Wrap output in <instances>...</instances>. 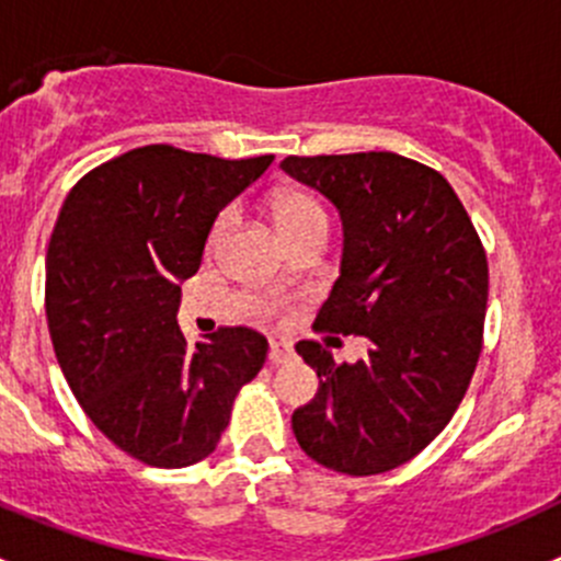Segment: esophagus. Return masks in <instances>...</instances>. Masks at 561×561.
Instances as JSON below:
<instances>
[{
	"mask_svg": "<svg viewBox=\"0 0 561 561\" xmlns=\"http://www.w3.org/2000/svg\"><path fill=\"white\" fill-rule=\"evenodd\" d=\"M293 358V347L287 342H271L268 347V360L271 364H287V360Z\"/></svg>",
	"mask_w": 561,
	"mask_h": 561,
	"instance_id": "esophagus-1",
	"label": "esophagus"
}]
</instances>
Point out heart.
Masks as SVG:
<instances>
[{"mask_svg":"<svg viewBox=\"0 0 561 561\" xmlns=\"http://www.w3.org/2000/svg\"><path fill=\"white\" fill-rule=\"evenodd\" d=\"M271 211H274V222L285 239L287 236L298 233V230L312 228V225H328L325 208L320 206V201H317V197H312L309 192H304V190L279 192V195L274 197V203H271ZM225 225H228V219L219 217L217 225H214L208 244L211 247L217 244L219 236H222V230H225Z\"/></svg>","mask_w":561,"mask_h":561,"instance_id":"heart-1","label":"heart"}]
</instances>
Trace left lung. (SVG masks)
I'll list each match as a JSON object with an SVG mask.
<instances>
[{
  "label": "left lung",
  "instance_id": "8db88e82",
  "mask_svg": "<svg viewBox=\"0 0 561 561\" xmlns=\"http://www.w3.org/2000/svg\"><path fill=\"white\" fill-rule=\"evenodd\" d=\"M279 168L342 219L339 279L314 328L369 339L355 364L296 344L320 388L293 412V434L333 472H388L421 454L467 393L489 301L483 244L454 186L415 160L364 151L287 157Z\"/></svg>",
  "mask_w": 561,
  "mask_h": 561
}]
</instances>
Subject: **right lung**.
I'll use <instances>...</instances> for the list:
<instances>
[{"label": "right lung", "mask_w": 561, "mask_h": 561, "mask_svg": "<svg viewBox=\"0 0 561 561\" xmlns=\"http://www.w3.org/2000/svg\"><path fill=\"white\" fill-rule=\"evenodd\" d=\"M271 162L144 146L83 175L54 225L45 314L61 375L94 426L151 467L211 454L265 364L252 328L190 344L175 314L214 219Z\"/></svg>", "instance_id": "obj_1"}]
</instances>
